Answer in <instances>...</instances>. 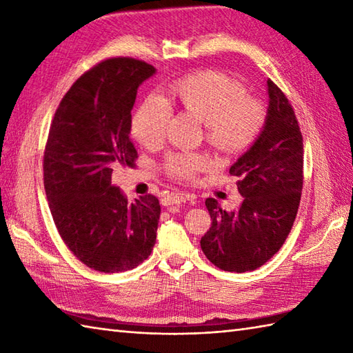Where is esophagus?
<instances>
[{
	"label": "esophagus",
	"instance_id": "34e87169",
	"mask_svg": "<svg viewBox=\"0 0 353 353\" xmlns=\"http://www.w3.org/2000/svg\"><path fill=\"white\" fill-rule=\"evenodd\" d=\"M188 200V197L185 194H168L162 199V205L163 206H170V205H182Z\"/></svg>",
	"mask_w": 353,
	"mask_h": 353
}]
</instances>
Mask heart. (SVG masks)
<instances>
[{
    "mask_svg": "<svg viewBox=\"0 0 353 353\" xmlns=\"http://www.w3.org/2000/svg\"><path fill=\"white\" fill-rule=\"evenodd\" d=\"M177 108L203 123L205 141L215 152L234 156L245 152L267 123L261 100L247 95L245 86L220 71H201L172 83L161 99L148 97L132 117V134L142 147L157 148L167 132L170 109ZM209 165L208 156L190 152L170 154L162 163L165 174L192 181Z\"/></svg>",
    "mask_w": 353,
    "mask_h": 353,
    "instance_id": "b5f03b06",
    "label": "heart"
}]
</instances>
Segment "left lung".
<instances>
[{
	"label": "left lung",
	"instance_id": "left-lung-1",
	"mask_svg": "<svg viewBox=\"0 0 353 353\" xmlns=\"http://www.w3.org/2000/svg\"><path fill=\"white\" fill-rule=\"evenodd\" d=\"M267 123L232 165L243 201L226 211L206 199L212 226L201 236L206 258L224 272H252L279 252L291 232L303 188V139L285 94L267 80Z\"/></svg>",
	"mask_w": 353,
	"mask_h": 353
}]
</instances>
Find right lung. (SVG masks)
Here are the masks:
<instances>
[{"mask_svg":"<svg viewBox=\"0 0 353 353\" xmlns=\"http://www.w3.org/2000/svg\"><path fill=\"white\" fill-rule=\"evenodd\" d=\"M156 72L132 57L86 71L65 94L43 153V186L59 235L79 261L101 273L127 272L153 250L161 205L152 194L129 203L112 171L132 167L138 88Z\"/></svg>","mask_w":353,"mask_h":353,"instance_id":"1","label":"right lung"}]
</instances>
